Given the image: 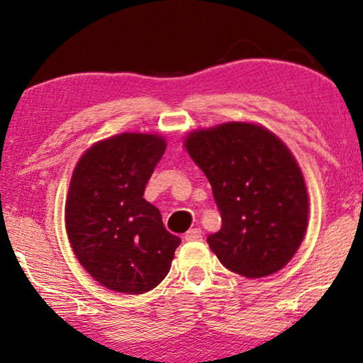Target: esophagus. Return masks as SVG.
<instances>
[{"instance_id": "obj_1", "label": "esophagus", "mask_w": 363, "mask_h": 363, "mask_svg": "<svg viewBox=\"0 0 363 363\" xmlns=\"http://www.w3.org/2000/svg\"><path fill=\"white\" fill-rule=\"evenodd\" d=\"M203 238V231L200 228H193V230L186 231L185 235V241H200Z\"/></svg>"}]
</instances>
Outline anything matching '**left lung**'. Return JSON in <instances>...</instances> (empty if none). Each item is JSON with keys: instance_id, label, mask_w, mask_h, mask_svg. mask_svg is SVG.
Listing matches in <instances>:
<instances>
[{"instance_id": "obj_1", "label": "left lung", "mask_w": 363, "mask_h": 363, "mask_svg": "<svg viewBox=\"0 0 363 363\" xmlns=\"http://www.w3.org/2000/svg\"><path fill=\"white\" fill-rule=\"evenodd\" d=\"M185 147L221 213V230L206 240L221 264L250 279L282 269L299 250L309 216L304 177L289 148L246 122L191 132Z\"/></svg>"}]
</instances>
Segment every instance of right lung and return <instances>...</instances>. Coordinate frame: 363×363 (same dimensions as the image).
<instances>
[{"label":"right lung","instance_id":"right-lung-1","mask_svg":"<svg viewBox=\"0 0 363 363\" xmlns=\"http://www.w3.org/2000/svg\"><path fill=\"white\" fill-rule=\"evenodd\" d=\"M167 143L152 133L97 142L74 168L66 230L74 255L104 287L143 294L165 279L182 240L143 198Z\"/></svg>","mask_w":363,"mask_h":363}]
</instances>
